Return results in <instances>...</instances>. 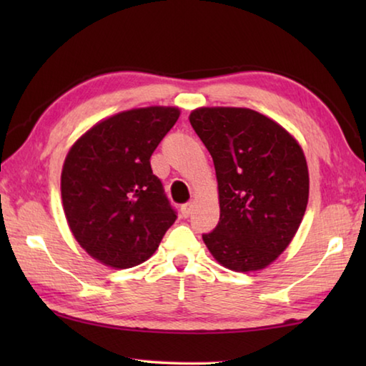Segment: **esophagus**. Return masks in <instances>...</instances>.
Returning <instances> with one entry per match:
<instances>
[{
  "label": "esophagus",
  "mask_w": 366,
  "mask_h": 366,
  "mask_svg": "<svg viewBox=\"0 0 366 366\" xmlns=\"http://www.w3.org/2000/svg\"><path fill=\"white\" fill-rule=\"evenodd\" d=\"M194 207H195L194 202H189V203H185V205H182L181 207L182 218H189V216L192 214V212H194Z\"/></svg>",
  "instance_id": "obj_1"
}]
</instances>
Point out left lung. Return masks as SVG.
Listing matches in <instances>:
<instances>
[{"instance_id": "8db88e82", "label": "left lung", "mask_w": 366, "mask_h": 366, "mask_svg": "<svg viewBox=\"0 0 366 366\" xmlns=\"http://www.w3.org/2000/svg\"><path fill=\"white\" fill-rule=\"evenodd\" d=\"M189 121L218 181L219 222L203 242L227 269H264L292 242L307 209L310 177L300 144L249 108L202 107Z\"/></svg>"}]
</instances>
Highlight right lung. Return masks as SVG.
I'll return each mask as SVG.
<instances>
[{"label":"right lung","instance_id":"obj_1","mask_svg":"<svg viewBox=\"0 0 366 366\" xmlns=\"http://www.w3.org/2000/svg\"><path fill=\"white\" fill-rule=\"evenodd\" d=\"M179 114L176 107L121 111L92 126L67 152L61 171L67 226L102 264L126 269L147 262L174 224L150 158Z\"/></svg>","mask_w":366,"mask_h":366}]
</instances>
